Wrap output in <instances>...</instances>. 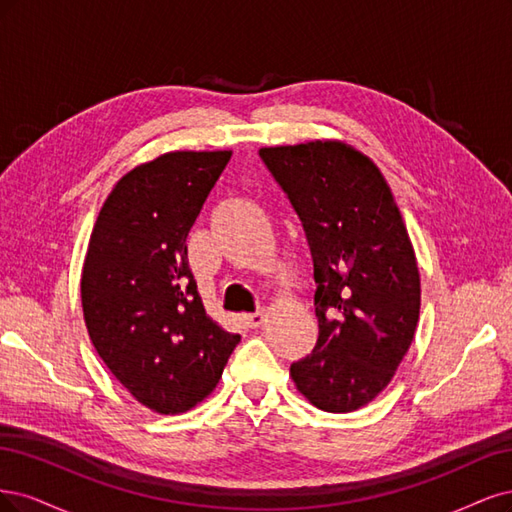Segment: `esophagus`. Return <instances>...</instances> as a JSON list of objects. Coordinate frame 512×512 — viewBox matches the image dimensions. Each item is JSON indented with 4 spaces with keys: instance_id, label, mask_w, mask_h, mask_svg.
<instances>
[{
    "instance_id": "esophagus-1",
    "label": "esophagus",
    "mask_w": 512,
    "mask_h": 512,
    "mask_svg": "<svg viewBox=\"0 0 512 512\" xmlns=\"http://www.w3.org/2000/svg\"><path fill=\"white\" fill-rule=\"evenodd\" d=\"M263 323H266V315H263V312H255V315H246L244 317V325L251 327V329H257Z\"/></svg>"
}]
</instances>
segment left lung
<instances>
[{
	"instance_id": "1",
	"label": "left lung",
	"mask_w": 512,
	"mask_h": 512,
	"mask_svg": "<svg viewBox=\"0 0 512 512\" xmlns=\"http://www.w3.org/2000/svg\"><path fill=\"white\" fill-rule=\"evenodd\" d=\"M259 157L302 221L315 268V349L291 364L327 412L370 404L417 332L421 276L402 212L376 163L342 140L263 146Z\"/></svg>"
}]
</instances>
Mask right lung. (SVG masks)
Segmentation results:
<instances>
[{
	"mask_svg": "<svg viewBox=\"0 0 512 512\" xmlns=\"http://www.w3.org/2000/svg\"><path fill=\"white\" fill-rule=\"evenodd\" d=\"M229 157L170 151L129 170L97 214L82 263V315L97 355L159 415L208 398L240 342L206 315L185 244Z\"/></svg>",
	"mask_w": 512,
	"mask_h": 512,
	"instance_id": "1",
	"label": "right lung"
}]
</instances>
